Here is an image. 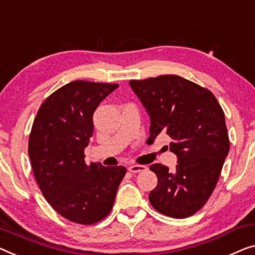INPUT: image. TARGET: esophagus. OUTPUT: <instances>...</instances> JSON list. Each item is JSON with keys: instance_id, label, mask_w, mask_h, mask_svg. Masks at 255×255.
Listing matches in <instances>:
<instances>
[{"instance_id": "esophagus-1", "label": "esophagus", "mask_w": 255, "mask_h": 255, "mask_svg": "<svg viewBox=\"0 0 255 255\" xmlns=\"http://www.w3.org/2000/svg\"><path fill=\"white\" fill-rule=\"evenodd\" d=\"M146 169L145 166L143 165H130L128 167V170L130 173H139V172H144Z\"/></svg>"}]
</instances>
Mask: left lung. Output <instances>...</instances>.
I'll return each mask as SVG.
<instances>
[{
	"instance_id": "1",
	"label": "left lung",
	"mask_w": 255,
	"mask_h": 255,
	"mask_svg": "<svg viewBox=\"0 0 255 255\" xmlns=\"http://www.w3.org/2000/svg\"><path fill=\"white\" fill-rule=\"evenodd\" d=\"M129 85L150 116L147 139L166 132L172 138L169 150L177 155L175 170L150 166L158 177L150 204L170 218H189L210 199L229 152L225 112L211 90L178 75L130 80Z\"/></svg>"
}]
</instances>
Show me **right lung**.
Wrapping results in <instances>:
<instances>
[{
    "label": "right lung",
    "mask_w": 255,
    "mask_h": 255,
    "mask_svg": "<svg viewBox=\"0 0 255 255\" xmlns=\"http://www.w3.org/2000/svg\"><path fill=\"white\" fill-rule=\"evenodd\" d=\"M118 87L72 81L45 98L33 121L28 155L36 183L51 207L71 222L88 226L106 218L127 173L124 166L85 162L95 110Z\"/></svg>",
    "instance_id": "right-lung-1"
}]
</instances>
